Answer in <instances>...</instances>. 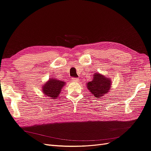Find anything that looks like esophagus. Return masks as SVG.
<instances>
[{"label":"esophagus","mask_w":151,"mask_h":151,"mask_svg":"<svg viewBox=\"0 0 151 151\" xmlns=\"http://www.w3.org/2000/svg\"><path fill=\"white\" fill-rule=\"evenodd\" d=\"M72 81H73V82H78L79 81V79H77V78H75V77H73V78H72Z\"/></svg>","instance_id":"obj_1"}]
</instances>
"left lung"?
Listing matches in <instances>:
<instances>
[{
    "label": "left lung",
    "instance_id": "left-lung-1",
    "mask_svg": "<svg viewBox=\"0 0 151 151\" xmlns=\"http://www.w3.org/2000/svg\"><path fill=\"white\" fill-rule=\"evenodd\" d=\"M111 86L110 78H108L99 73L94 74L93 79L87 83V88L96 98H101L108 93Z\"/></svg>",
    "mask_w": 151,
    "mask_h": 151
}]
</instances>
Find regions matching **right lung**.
<instances>
[{
  "instance_id": "right-lung-1",
  "label": "right lung",
  "mask_w": 151,
  "mask_h": 151,
  "mask_svg": "<svg viewBox=\"0 0 151 151\" xmlns=\"http://www.w3.org/2000/svg\"><path fill=\"white\" fill-rule=\"evenodd\" d=\"M65 84V83L63 81L53 78L49 79L46 84H44L42 87L43 93L50 99H56L58 97L62 88H63Z\"/></svg>"
}]
</instances>
